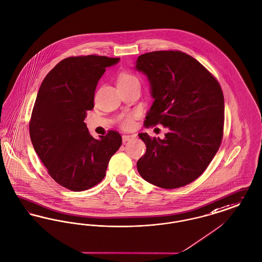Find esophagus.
<instances>
[{"label": "esophagus", "instance_id": "obj_1", "mask_svg": "<svg viewBox=\"0 0 262 262\" xmlns=\"http://www.w3.org/2000/svg\"><path fill=\"white\" fill-rule=\"evenodd\" d=\"M134 138H135V135H123V136H122V142L126 143V142H128V141H131V140L134 139Z\"/></svg>", "mask_w": 262, "mask_h": 262}]
</instances>
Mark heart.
I'll return each mask as SVG.
<instances>
[{
  "label": "heart",
  "instance_id": "obj_1",
  "mask_svg": "<svg viewBox=\"0 0 262 262\" xmlns=\"http://www.w3.org/2000/svg\"><path fill=\"white\" fill-rule=\"evenodd\" d=\"M135 80H137V79H136V77H134L133 75L127 74V73H123V74H121V75L119 76V78H118V83H129V82H132V81H135ZM122 125H123V127H125V128L130 127V126L132 125V119H131V117H130V116L127 117L124 121H123Z\"/></svg>",
  "mask_w": 262,
  "mask_h": 262
}]
</instances>
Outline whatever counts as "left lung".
Here are the masks:
<instances>
[{
    "mask_svg": "<svg viewBox=\"0 0 262 262\" xmlns=\"http://www.w3.org/2000/svg\"><path fill=\"white\" fill-rule=\"evenodd\" d=\"M134 68L147 76L154 98L145 124L167 129L164 139L139 134L147 150L137 162L138 171L162 188L184 186L203 173L219 150L225 110L220 84L180 51L145 53Z\"/></svg>",
    "mask_w": 262,
    "mask_h": 262,
    "instance_id": "obj_1",
    "label": "left lung"
}]
</instances>
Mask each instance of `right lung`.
Wrapping results in <instances>:
<instances>
[{"label": "right lung", "mask_w": 262, "mask_h": 262, "mask_svg": "<svg viewBox=\"0 0 262 262\" xmlns=\"http://www.w3.org/2000/svg\"><path fill=\"white\" fill-rule=\"evenodd\" d=\"M119 60L96 55L66 58L47 74L37 93L29 123L31 143L50 177L72 191L100 182L122 144L115 131L95 139L83 122L85 111L94 108L98 81Z\"/></svg>", "instance_id": "obj_1"}]
</instances>
